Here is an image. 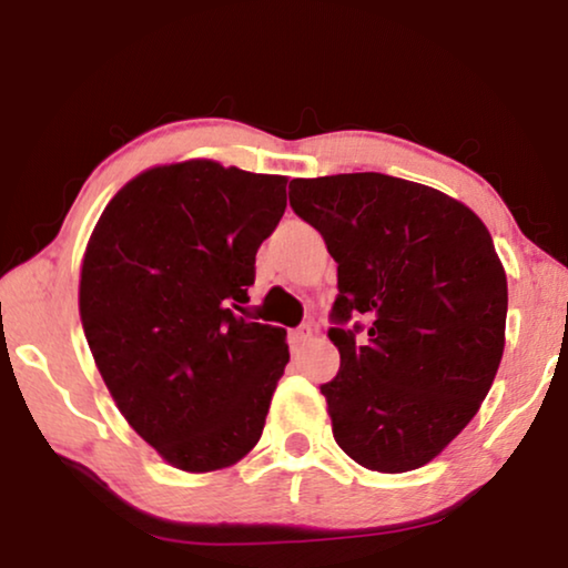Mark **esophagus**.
<instances>
[{
  "mask_svg": "<svg viewBox=\"0 0 568 568\" xmlns=\"http://www.w3.org/2000/svg\"><path fill=\"white\" fill-rule=\"evenodd\" d=\"M292 348L294 352H300V348H305L310 341H313V328H310V325H302V328H297L292 333Z\"/></svg>",
  "mask_w": 568,
  "mask_h": 568,
  "instance_id": "34e87169",
  "label": "esophagus"
}]
</instances>
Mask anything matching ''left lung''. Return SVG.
<instances>
[{"mask_svg": "<svg viewBox=\"0 0 568 568\" xmlns=\"http://www.w3.org/2000/svg\"><path fill=\"white\" fill-rule=\"evenodd\" d=\"M290 204L338 263V375L321 387L338 447L367 470L432 463L478 414L504 354L507 274L486 224L383 173L294 178Z\"/></svg>", "mask_w": 568, "mask_h": 568, "instance_id": "obj_1", "label": "left lung"}]
</instances>
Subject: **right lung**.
Here are the masks:
<instances>
[{"instance_id": "right-lung-1", "label": "right lung", "mask_w": 568, "mask_h": 568, "mask_svg": "<svg viewBox=\"0 0 568 568\" xmlns=\"http://www.w3.org/2000/svg\"><path fill=\"white\" fill-rule=\"evenodd\" d=\"M286 181L201 158L150 168L108 201L84 247L92 359L131 429L178 470L230 468L261 439L290 346L243 305Z\"/></svg>"}]
</instances>
